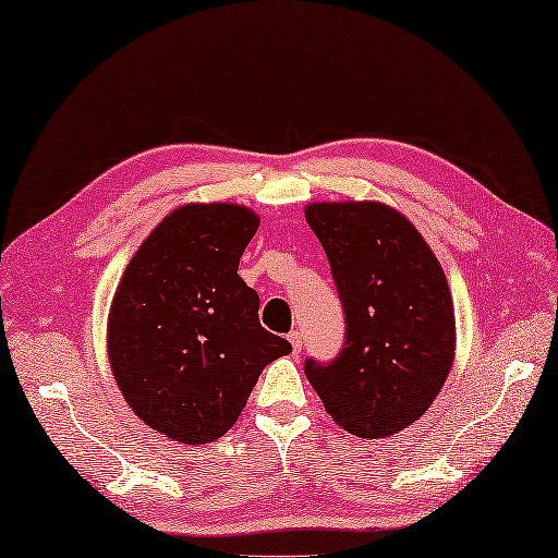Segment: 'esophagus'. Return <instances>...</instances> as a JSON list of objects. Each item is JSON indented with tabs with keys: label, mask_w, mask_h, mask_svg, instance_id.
<instances>
[{
	"label": "esophagus",
	"mask_w": 558,
	"mask_h": 558,
	"mask_svg": "<svg viewBox=\"0 0 558 558\" xmlns=\"http://www.w3.org/2000/svg\"><path fill=\"white\" fill-rule=\"evenodd\" d=\"M289 342H291V347H293V354H301V347H303V335L301 332H289Z\"/></svg>",
	"instance_id": "obj_1"
}]
</instances>
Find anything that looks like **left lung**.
Wrapping results in <instances>:
<instances>
[{"label": "left lung", "mask_w": 558, "mask_h": 558, "mask_svg": "<svg viewBox=\"0 0 558 558\" xmlns=\"http://www.w3.org/2000/svg\"><path fill=\"white\" fill-rule=\"evenodd\" d=\"M305 221L323 243L344 305L347 342L305 375L337 426L388 438L428 412L454 361L452 295L434 250L383 202H311Z\"/></svg>", "instance_id": "left-lung-1"}]
</instances>
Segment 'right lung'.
Returning a JSON list of instances; mask_svg holds the SVG:
<instances>
[{
    "mask_svg": "<svg viewBox=\"0 0 558 558\" xmlns=\"http://www.w3.org/2000/svg\"><path fill=\"white\" fill-rule=\"evenodd\" d=\"M259 216L233 202H190L144 238L108 313V361L142 422L202 446L229 430L267 363L291 354L259 325L238 263Z\"/></svg>",
    "mask_w": 558,
    "mask_h": 558,
    "instance_id": "1",
    "label": "right lung"
}]
</instances>
